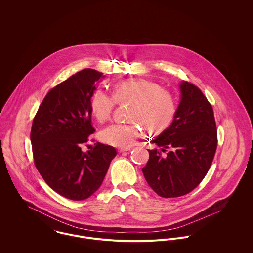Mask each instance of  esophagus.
I'll list each match as a JSON object with an SVG mask.
<instances>
[{
	"label": "esophagus",
	"instance_id": "34e87169",
	"mask_svg": "<svg viewBox=\"0 0 253 253\" xmlns=\"http://www.w3.org/2000/svg\"><path fill=\"white\" fill-rule=\"evenodd\" d=\"M126 151H130V148H119L118 149L119 153H124V152H126Z\"/></svg>",
	"mask_w": 253,
	"mask_h": 253
}]
</instances>
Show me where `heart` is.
Segmentation results:
<instances>
[{
  "label": "heart",
  "instance_id": "heart-1",
  "mask_svg": "<svg viewBox=\"0 0 253 253\" xmlns=\"http://www.w3.org/2000/svg\"><path fill=\"white\" fill-rule=\"evenodd\" d=\"M131 103L128 123H112L100 131L104 143L128 148L141 134V128L159 132L167 128L173 120L176 106L173 96L151 81L126 79L114 84L112 95L96 89L90 98V110L99 122L108 120L117 103Z\"/></svg>",
  "mask_w": 253,
  "mask_h": 253
}]
</instances>
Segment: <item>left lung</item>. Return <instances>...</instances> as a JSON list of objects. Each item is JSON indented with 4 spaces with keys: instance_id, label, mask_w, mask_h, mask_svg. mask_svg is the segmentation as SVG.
Here are the masks:
<instances>
[{
    "instance_id": "left-lung-1",
    "label": "left lung",
    "mask_w": 253,
    "mask_h": 253,
    "mask_svg": "<svg viewBox=\"0 0 253 253\" xmlns=\"http://www.w3.org/2000/svg\"><path fill=\"white\" fill-rule=\"evenodd\" d=\"M180 103L171 125L153 143L163 152L148 150L142 169L149 186L163 198H176L193 191L207 175L217 148L213 109L202 90L182 82Z\"/></svg>"
}]
</instances>
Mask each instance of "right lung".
I'll return each instance as SVG.
<instances>
[{
  "label": "right lung",
  "instance_id": "1",
  "mask_svg": "<svg viewBox=\"0 0 253 253\" xmlns=\"http://www.w3.org/2000/svg\"><path fill=\"white\" fill-rule=\"evenodd\" d=\"M103 73L84 69L60 83L43 98L31 128L33 158L38 171L57 194L82 201L95 193L104 179L114 147L102 143L84 152L95 129L90 98Z\"/></svg>",
  "mask_w": 253,
  "mask_h": 253
}]
</instances>
